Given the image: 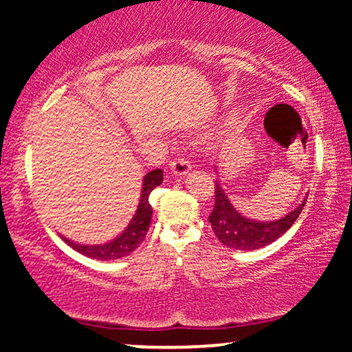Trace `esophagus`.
I'll return each instance as SVG.
<instances>
[{"instance_id":"34e87169","label":"esophagus","mask_w":352,"mask_h":352,"mask_svg":"<svg viewBox=\"0 0 352 352\" xmlns=\"http://www.w3.org/2000/svg\"><path fill=\"white\" fill-rule=\"evenodd\" d=\"M170 168L175 175H187V173L192 170V165H190V160L185 155H179L170 162Z\"/></svg>"}]
</instances>
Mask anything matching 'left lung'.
I'll return each instance as SVG.
<instances>
[{
  "label": "left lung",
  "mask_w": 352,
  "mask_h": 352,
  "mask_svg": "<svg viewBox=\"0 0 352 352\" xmlns=\"http://www.w3.org/2000/svg\"><path fill=\"white\" fill-rule=\"evenodd\" d=\"M306 200H302L300 207H296L288 215L274 221H254L248 220L233 208L227 193L215 182V205L210 213L208 221L212 225L213 233L225 246L233 250H256L278 240L283 233L288 232L292 225L300 217Z\"/></svg>",
  "instance_id": "left-lung-1"
}]
</instances>
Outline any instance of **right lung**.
Returning a JSON list of instances; mask_svg holds the SVG:
<instances>
[{"mask_svg":"<svg viewBox=\"0 0 352 352\" xmlns=\"http://www.w3.org/2000/svg\"><path fill=\"white\" fill-rule=\"evenodd\" d=\"M164 180V172L160 168L148 172L144 177L142 184V193H140V201L139 207L132 221L129 223V227L124 230L122 235H119L116 240L109 241L104 245H79L74 241L64 238L67 245L72 246L76 252L86 254L89 258H96V260H117V258H122L131 254L134 250L145 240V235L148 232V225L152 221V207L148 204V195L155 187H159Z\"/></svg>","mask_w":352,"mask_h":352,"instance_id":"right-lung-1","label":"right lung"}]
</instances>
